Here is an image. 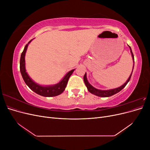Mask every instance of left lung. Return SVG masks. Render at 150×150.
Here are the masks:
<instances>
[{
  "label": "left lung",
  "mask_w": 150,
  "mask_h": 150,
  "mask_svg": "<svg viewBox=\"0 0 150 150\" xmlns=\"http://www.w3.org/2000/svg\"><path fill=\"white\" fill-rule=\"evenodd\" d=\"M129 47L130 49V52H131V56H132V59H133V67L132 72H131V73L129 77L128 78V80L126 81V83H124L122 86H120V87L116 88H114V89H108V90L98 89H96V88H95L94 87H93V86L88 82V79H87V76H86V72L84 76L83 79H84V83H85V84L86 86V87H87L88 90L91 93H92V94H93L94 95H96V96H98L99 97H110V96H112V95H114V94H116L117 93H119L120 91H121L122 89H123L125 87L126 85L128 84V83L129 82V80H130L131 75H132V72H133V71L134 65V55H133V54L132 50H131V47L129 46Z\"/></svg>",
  "instance_id": "obj_1"
}]
</instances>
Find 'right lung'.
Wrapping results in <instances>:
<instances>
[{
	"label": "right lung",
	"instance_id": "right-lung-1",
	"mask_svg": "<svg viewBox=\"0 0 150 150\" xmlns=\"http://www.w3.org/2000/svg\"><path fill=\"white\" fill-rule=\"evenodd\" d=\"M32 40H33V39L30 40L28 42V44H27L25 45V46L24 49V51L22 52L21 56L20 71L21 75L22 76V78H23L25 84L28 86V87L32 91H33L34 92L40 95V96H42L44 97H53L58 96V95L61 94L65 90L68 80H69L71 75L72 74V72H74L75 69H72L71 71L68 72L64 76V78H63L59 82L56 84L43 86L35 83L34 81L31 78H30V76L28 75V72H26L25 69V56L27 49H28V47Z\"/></svg>",
	"mask_w": 150,
	"mask_h": 150
}]
</instances>
